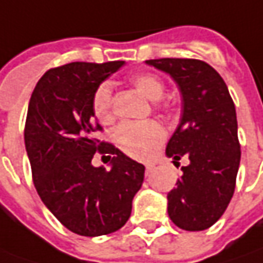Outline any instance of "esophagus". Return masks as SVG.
Listing matches in <instances>:
<instances>
[{
	"label": "esophagus",
	"mask_w": 263,
	"mask_h": 263,
	"mask_svg": "<svg viewBox=\"0 0 263 263\" xmlns=\"http://www.w3.org/2000/svg\"><path fill=\"white\" fill-rule=\"evenodd\" d=\"M153 170H154V165H153V164H146V165H145V174H146V176H149V174L153 173Z\"/></svg>",
	"instance_id": "esophagus-1"
}]
</instances>
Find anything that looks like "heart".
I'll return each instance as SVG.
<instances>
[{"instance_id": "obj_1", "label": "heart", "mask_w": 263, "mask_h": 263, "mask_svg": "<svg viewBox=\"0 0 263 263\" xmlns=\"http://www.w3.org/2000/svg\"><path fill=\"white\" fill-rule=\"evenodd\" d=\"M132 86L148 101H160L165 86L154 73H138L131 78ZM92 110L95 118L102 124L112 121V89L108 83H102L96 87L92 98ZM115 142L125 154L134 158L144 160L154 153L165 137L164 128L155 121L148 122H124L115 131Z\"/></svg>"}]
</instances>
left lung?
I'll return each mask as SVG.
<instances>
[{"mask_svg": "<svg viewBox=\"0 0 263 263\" xmlns=\"http://www.w3.org/2000/svg\"><path fill=\"white\" fill-rule=\"evenodd\" d=\"M148 66L170 74L181 93V118L165 154L189 165L167 194L168 216L180 229H209L224 213L240 164L235 103L224 80L201 60L155 59Z\"/></svg>", "mask_w": 263, "mask_h": 263, "instance_id": "obj_1", "label": "left lung"}]
</instances>
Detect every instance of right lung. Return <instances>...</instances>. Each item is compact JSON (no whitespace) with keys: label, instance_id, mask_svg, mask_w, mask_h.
Returning a JSON list of instances; mask_svg holds the SVG:
<instances>
[{"label":"right lung","instance_id":"add662e5","mask_svg":"<svg viewBox=\"0 0 263 263\" xmlns=\"http://www.w3.org/2000/svg\"><path fill=\"white\" fill-rule=\"evenodd\" d=\"M125 62L64 64L34 87L24 141L33 181L44 206L80 236L114 233L128 221L145 167L93 138L101 131L92 110L96 87ZM96 151L110 154V170L95 167Z\"/></svg>","mask_w":263,"mask_h":263}]
</instances>
